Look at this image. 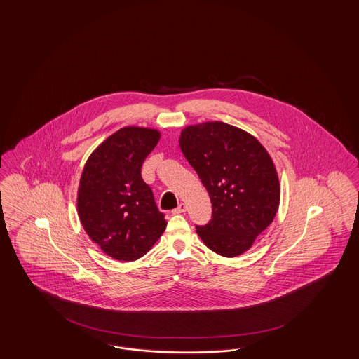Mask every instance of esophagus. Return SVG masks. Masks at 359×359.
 Wrapping results in <instances>:
<instances>
[{"label": "esophagus", "mask_w": 359, "mask_h": 359, "mask_svg": "<svg viewBox=\"0 0 359 359\" xmlns=\"http://www.w3.org/2000/svg\"><path fill=\"white\" fill-rule=\"evenodd\" d=\"M186 210H187V205H184V203H180L172 212L173 214H182V212H186Z\"/></svg>", "instance_id": "34e87169"}]
</instances>
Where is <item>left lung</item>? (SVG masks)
I'll use <instances>...</instances> for the list:
<instances>
[{
	"label": "left lung",
	"instance_id": "8db88e82",
	"mask_svg": "<svg viewBox=\"0 0 359 359\" xmlns=\"http://www.w3.org/2000/svg\"><path fill=\"white\" fill-rule=\"evenodd\" d=\"M180 149L202 180L212 205L205 246L223 257L242 255L273 221L280 183L271 156L258 140L221 121L187 126Z\"/></svg>",
	"mask_w": 359,
	"mask_h": 359
}]
</instances>
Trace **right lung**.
Listing matches in <instances>:
<instances>
[{"instance_id":"add662e5","label":"right lung","mask_w":359,"mask_h":359,"mask_svg":"<svg viewBox=\"0 0 359 359\" xmlns=\"http://www.w3.org/2000/svg\"><path fill=\"white\" fill-rule=\"evenodd\" d=\"M158 140L154 129L126 126L86 161L78 188L79 219L88 237L114 259L128 262L147 255L167 227L141 177L142 163Z\"/></svg>"}]
</instances>
